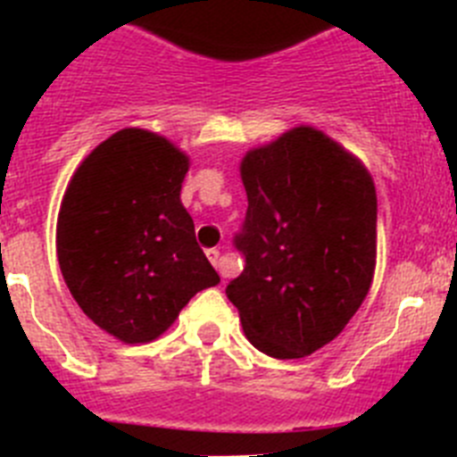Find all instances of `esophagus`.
I'll list each match as a JSON object with an SVG mask.
<instances>
[{"label": "esophagus", "instance_id": "esophagus-1", "mask_svg": "<svg viewBox=\"0 0 457 457\" xmlns=\"http://www.w3.org/2000/svg\"><path fill=\"white\" fill-rule=\"evenodd\" d=\"M205 253H208L210 263H212L217 270H220L221 268V252H220V249H208V252H205Z\"/></svg>", "mask_w": 457, "mask_h": 457}]
</instances>
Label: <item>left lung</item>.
Listing matches in <instances>:
<instances>
[{
  "mask_svg": "<svg viewBox=\"0 0 457 457\" xmlns=\"http://www.w3.org/2000/svg\"><path fill=\"white\" fill-rule=\"evenodd\" d=\"M247 215L233 245L245 270L226 286L249 343L300 359L343 332L375 272L378 196L366 167L300 125L242 157Z\"/></svg>",
  "mask_w": 457,
  "mask_h": 457,
  "instance_id": "8db88e82",
  "label": "left lung"
}]
</instances>
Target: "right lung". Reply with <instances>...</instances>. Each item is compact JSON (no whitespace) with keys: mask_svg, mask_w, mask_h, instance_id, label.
<instances>
[{"mask_svg":"<svg viewBox=\"0 0 457 457\" xmlns=\"http://www.w3.org/2000/svg\"><path fill=\"white\" fill-rule=\"evenodd\" d=\"M189 157L155 132L125 128L78 167L56 220L63 281L100 329L123 343L167 332L220 274L180 204Z\"/></svg>","mask_w":457,"mask_h":457,"instance_id":"add662e5","label":"right lung"}]
</instances>
